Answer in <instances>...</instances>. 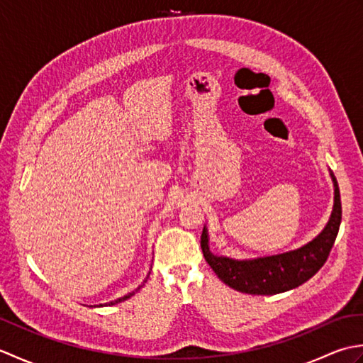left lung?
Instances as JSON below:
<instances>
[{
  "label": "left lung",
  "mask_w": 363,
  "mask_h": 363,
  "mask_svg": "<svg viewBox=\"0 0 363 363\" xmlns=\"http://www.w3.org/2000/svg\"><path fill=\"white\" fill-rule=\"evenodd\" d=\"M334 181V211L323 233L311 243L295 251L279 254V256L262 257L254 260H234L213 256L207 245V233L203 230L201 250L204 259L220 279L230 289L250 295H276L299 287L318 273L326 264L333 250L342 221L340 190L335 176Z\"/></svg>",
  "instance_id": "obj_1"
}]
</instances>
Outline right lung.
Instances as JSON below:
<instances>
[{
    "label": "right lung",
    "instance_id": "add662e5",
    "mask_svg": "<svg viewBox=\"0 0 363 363\" xmlns=\"http://www.w3.org/2000/svg\"><path fill=\"white\" fill-rule=\"evenodd\" d=\"M138 290H140V287H138L135 291H133V293H128V295L126 296H123V298H118V299H115V301H111V303H107V306H113V304H118V303H121V301H125V299H129L130 296H133V295H135V293L138 291Z\"/></svg>",
    "mask_w": 363,
    "mask_h": 363
}]
</instances>
